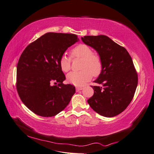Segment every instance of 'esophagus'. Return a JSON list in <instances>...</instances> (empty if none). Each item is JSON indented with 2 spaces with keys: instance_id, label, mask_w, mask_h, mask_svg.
<instances>
[{
  "instance_id": "obj_1",
  "label": "esophagus",
  "mask_w": 154,
  "mask_h": 154,
  "mask_svg": "<svg viewBox=\"0 0 154 154\" xmlns=\"http://www.w3.org/2000/svg\"><path fill=\"white\" fill-rule=\"evenodd\" d=\"M83 87H76L77 91H81V90H83Z\"/></svg>"
}]
</instances>
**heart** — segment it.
Returning <instances> with one entry per match:
<instances>
[{
  "label": "heart",
  "mask_w": 154,
  "mask_h": 154,
  "mask_svg": "<svg viewBox=\"0 0 154 154\" xmlns=\"http://www.w3.org/2000/svg\"><path fill=\"white\" fill-rule=\"evenodd\" d=\"M72 58H82L79 71H72L67 75L69 83L76 86H83L89 81L92 75L97 77L103 69L102 60L99 55L93 53V49L89 45L80 44L71 50ZM71 59L66 55H62L59 60L61 70L67 72L71 69Z\"/></svg>",
  "instance_id": "obj_1"
}]
</instances>
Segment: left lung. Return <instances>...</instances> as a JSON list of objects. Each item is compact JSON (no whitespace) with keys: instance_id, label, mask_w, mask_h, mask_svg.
<instances>
[{"instance_id":"8db88e82","label":"left lung","mask_w":154,"mask_h":154,"mask_svg":"<svg viewBox=\"0 0 154 154\" xmlns=\"http://www.w3.org/2000/svg\"><path fill=\"white\" fill-rule=\"evenodd\" d=\"M85 44L95 50L102 60L103 69L91 86L94 94L87 100L90 106L105 117L122 112L131 102L138 85V74L125 48L106 35H85Z\"/></svg>"}]
</instances>
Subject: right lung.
Instances as JSON below:
<instances>
[{
	"label": "right lung",
	"mask_w": 154,
	"mask_h": 154,
	"mask_svg": "<svg viewBox=\"0 0 154 154\" xmlns=\"http://www.w3.org/2000/svg\"><path fill=\"white\" fill-rule=\"evenodd\" d=\"M79 39L75 34L49 32L32 42L17 64L16 89L22 103L35 114L55 116L64 110L75 93L65 85L59 60Z\"/></svg>",
	"instance_id": "add662e5"
}]
</instances>
